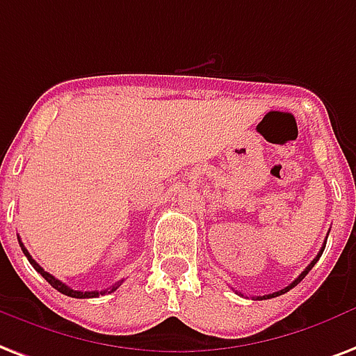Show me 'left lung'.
<instances>
[{
  "label": "left lung",
  "instance_id": "obj_1",
  "mask_svg": "<svg viewBox=\"0 0 356 356\" xmlns=\"http://www.w3.org/2000/svg\"><path fill=\"white\" fill-rule=\"evenodd\" d=\"M325 244H327V243H325ZM325 244H323V248H321V250H319V254H317V256H316V259H314V261H312L310 265H308V267H306L305 270H302V273H300V275H298L297 278H295V280L291 282V284H289V286H287V287H284V289H280V291H276V293H270V295H263V297H257V300H263V298H273V297H278V295H282V293L289 291V289H293V287L297 286L298 282L302 280V278H305V276L308 275V273H310V270H312V267H314V265H316V263H317V259H319V257H321L323 250H325Z\"/></svg>",
  "mask_w": 356,
  "mask_h": 356
}]
</instances>
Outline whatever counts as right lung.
Segmentation results:
<instances>
[{"label":"right lung","mask_w":356,"mask_h":356,"mask_svg":"<svg viewBox=\"0 0 356 356\" xmlns=\"http://www.w3.org/2000/svg\"><path fill=\"white\" fill-rule=\"evenodd\" d=\"M18 243H20V246H22V252L26 254L27 261H29V263H31V265H33L35 270H37V273H39V275L42 276V278H44V280L48 282V284H50L51 287H54V289H58L59 293H63V295H67V297H72V298H93V297H99V295H104V293L115 291V289H118V287L121 286V282H123V280L118 282L115 286H112V289H110V291H108V289H106V291H76V289H72V287H69V286H67V284H63V282H61V280H58L56 276H51L50 273H46L44 268L40 267L39 263L35 261L33 257L29 256V252H27V250H26V246L22 244L20 237H18Z\"/></svg>","instance_id":"right-lung-1"}]
</instances>
